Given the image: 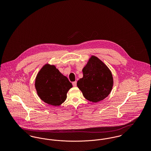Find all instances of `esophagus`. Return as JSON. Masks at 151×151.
Masks as SVG:
<instances>
[{
	"label": "esophagus",
	"instance_id": "esophagus-1",
	"mask_svg": "<svg viewBox=\"0 0 151 151\" xmlns=\"http://www.w3.org/2000/svg\"><path fill=\"white\" fill-rule=\"evenodd\" d=\"M76 84H77V81H73V82L72 83V85H73V86H76Z\"/></svg>",
	"mask_w": 151,
	"mask_h": 151
}]
</instances>
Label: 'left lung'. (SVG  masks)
I'll return each instance as SVG.
<instances>
[{
  "mask_svg": "<svg viewBox=\"0 0 151 151\" xmlns=\"http://www.w3.org/2000/svg\"><path fill=\"white\" fill-rule=\"evenodd\" d=\"M83 77L77 86L86 100L97 102L105 99L113 86L111 72L100 59L92 56L83 69Z\"/></svg>",
  "mask_w": 151,
  "mask_h": 151,
  "instance_id": "1",
  "label": "left lung"
}]
</instances>
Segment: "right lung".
Masks as SVG:
<instances>
[{
	"instance_id": "right-lung-1",
	"label": "right lung",
	"mask_w": 151,
	"mask_h": 151,
	"mask_svg": "<svg viewBox=\"0 0 151 151\" xmlns=\"http://www.w3.org/2000/svg\"><path fill=\"white\" fill-rule=\"evenodd\" d=\"M35 87L42 100L51 105L58 106L65 100L67 93L72 85L54 65L47 64L37 74Z\"/></svg>"
}]
</instances>
